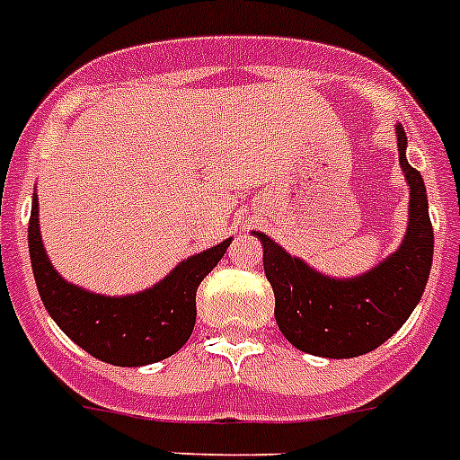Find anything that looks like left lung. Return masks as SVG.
<instances>
[{"instance_id": "1", "label": "left lung", "mask_w": 460, "mask_h": 460, "mask_svg": "<svg viewBox=\"0 0 460 460\" xmlns=\"http://www.w3.org/2000/svg\"><path fill=\"white\" fill-rule=\"evenodd\" d=\"M405 146V131L398 127V157L410 185V226L398 252L370 273L324 278L266 234H257L275 294V322L296 349L326 358L368 354L405 324L421 298L433 263V225L423 178L407 164Z\"/></svg>"}]
</instances>
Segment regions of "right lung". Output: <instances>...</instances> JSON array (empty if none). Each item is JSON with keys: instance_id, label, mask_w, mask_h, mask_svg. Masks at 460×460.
I'll return each mask as SVG.
<instances>
[{"instance_id": "add662e5", "label": "right lung", "mask_w": 460, "mask_h": 460, "mask_svg": "<svg viewBox=\"0 0 460 460\" xmlns=\"http://www.w3.org/2000/svg\"><path fill=\"white\" fill-rule=\"evenodd\" d=\"M231 238L182 261L157 287L136 296L109 298L64 282L50 266L39 235V201L31 199L30 257L39 296L59 329L99 361L147 366L190 341L197 322V289L225 257Z\"/></svg>"}]
</instances>
